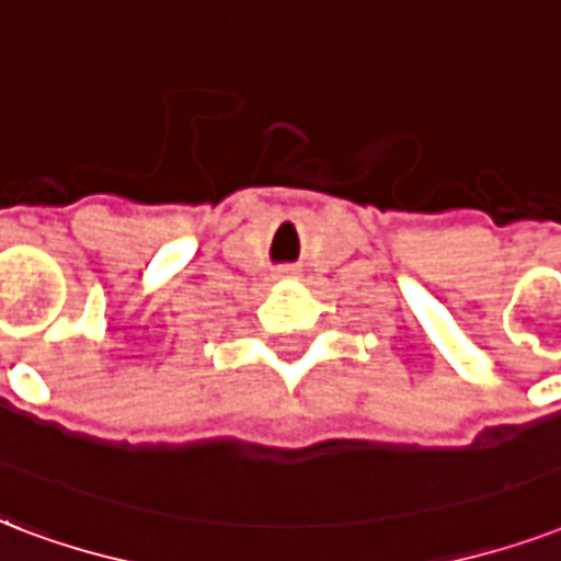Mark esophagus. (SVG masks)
I'll list each match as a JSON object with an SVG mask.
<instances>
[{
	"label": "esophagus",
	"mask_w": 561,
	"mask_h": 561,
	"mask_svg": "<svg viewBox=\"0 0 561 561\" xmlns=\"http://www.w3.org/2000/svg\"><path fill=\"white\" fill-rule=\"evenodd\" d=\"M297 267H290V264H285V267H276V276L279 279H297Z\"/></svg>",
	"instance_id": "obj_1"
}]
</instances>
